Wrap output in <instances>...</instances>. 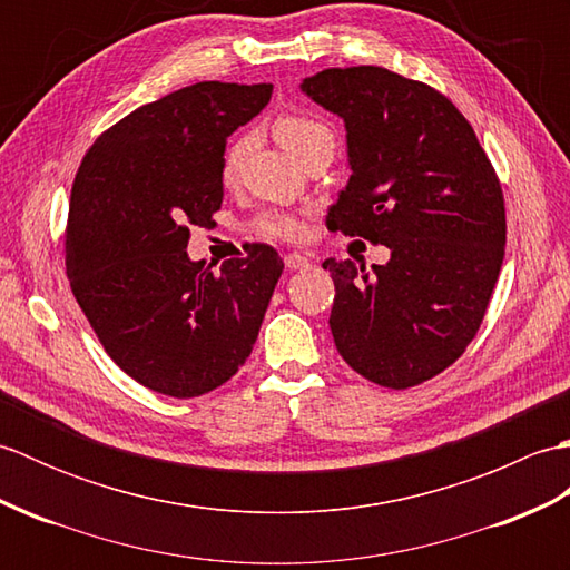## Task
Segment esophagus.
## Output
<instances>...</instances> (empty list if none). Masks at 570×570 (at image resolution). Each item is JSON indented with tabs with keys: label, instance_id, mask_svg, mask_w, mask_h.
Returning <instances> with one entry per match:
<instances>
[{
	"label": "esophagus",
	"instance_id": "34e87169",
	"mask_svg": "<svg viewBox=\"0 0 570 570\" xmlns=\"http://www.w3.org/2000/svg\"><path fill=\"white\" fill-rule=\"evenodd\" d=\"M284 262H286L288 269H306V266H311L308 254H301V252H288Z\"/></svg>",
	"mask_w": 570,
	"mask_h": 570
}]
</instances>
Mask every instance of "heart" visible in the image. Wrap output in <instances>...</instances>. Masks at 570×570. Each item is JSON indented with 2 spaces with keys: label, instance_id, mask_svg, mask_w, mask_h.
Listing matches in <instances>:
<instances>
[{
  "label": "heart",
  "instance_id": "obj_1",
  "mask_svg": "<svg viewBox=\"0 0 570 570\" xmlns=\"http://www.w3.org/2000/svg\"><path fill=\"white\" fill-rule=\"evenodd\" d=\"M274 135L276 139L284 144V149L294 156L296 161H304L306 156L313 149L321 147H331L335 149V131L328 122L323 119L306 115V112H284L274 119ZM252 147V137L249 135H237L233 141L227 144V149L223 154V166H220V176L225 184H233L237 178L242 161ZM252 233L266 237V239H284L292 242L304 235V220L296 213L288 210H262L259 215H254V220L249 223Z\"/></svg>",
  "mask_w": 570,
  "mask_h": 570
}]
</instances>
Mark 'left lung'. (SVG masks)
I'll use <instances>...</instances> for the list:
<instances>
[{
    "label": "left lung",
    "instance_id": "obj_1",
    "mask_svg": "<svg viewBox=\"0 0 570 570\" xmlns=\"http://www.w3.org/2000/svg\"><path fill=\"white\" fill-rule=\"evenodd\" d=\"M301 88L347 127L353 176L328 229L392 252L372 272L323 262L335 347L365 380L409 390L451 367L485 318L507 242L498 171L463 112L426 82L355 66Z\"/></svg>",
    "mask_w": 570,
    "mask_h": 570
}]
</instances>
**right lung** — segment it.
Listing matches in <instances>:
<instances>
[{"instance_id":"add662e5","label":"right lung","mask_w":570,"mask_h":570,"mask_svg":"<svg viewBox=\"0 0 570 570\" xmlns=\"http://www.w3.org/2000/svg\"><path fill=\"white\" fill-rule=\"evenodd\" d=\"M272 85L203 80L139 107L85 151L70 188V292L119 370L190 399L245 365L284 262L264 242L213 272L190 262V225L223 205L225 141Z\"/></svg>"}]
</instances>
